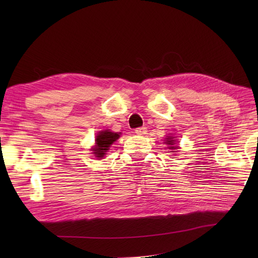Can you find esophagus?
<instances>
[{"instance_id": "1", "label": "esophagus", "mask_w": 258, "mask_h": 258, "mask_svg": "<svg viewBox=\"0 0 258 258\" xmlns=\"http://www.w3.org/2000/svg\"><path fill=\"white\" fill-rule=\"evenodd\" d=\"M146 132H147L146 127H139L135 130V134H138V135H144V134H146Z\"/></svg>"}]
</instances>
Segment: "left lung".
Instances as JSON below:
<instances>
[{
    "label": "left lung",
    "instance_id": "obj_1",
    "mask_svg": "<svg viewBox=\"0 0 258 258\" xmlns=\"http://www.w3.org/2000/svg\"><path fill=\"white\" fill-rule=\"evenodd\" d=\"M174 138H172V136H167V138L165 139L166 140V142H165V144H167V145H169L167 149H169V150H173V152H176V151H174V150H177L178 149V146H176V145H174L175 144V140H173Z\"/></svg>",
    "mask_w": 258,
    "mask_h": 258
}]
</instances>
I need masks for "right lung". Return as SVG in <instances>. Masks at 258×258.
<instances>
[{
	"label": "right lung",
	"instance_id": "obj_1",
	"mask_svg": "<svg viewBox=\"0 0 258 258\" xmlns=\"http://www.w3.org/2000/svg\"><path fill=\"white\" fill-rule=\"evenodd\" d=\"M119 138V133H114L111 131H102V132L96 135L95 139V145L92 147L91 151L93 154L97 158V160H101L104 156H105L106 152L109 150V146H111L115 141Z\"/></svg>",
	"mask_w": 258,
	"mask_h": 258
}]
</instances>
